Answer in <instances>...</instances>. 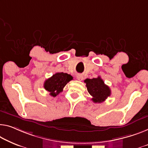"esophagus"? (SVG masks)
<instances>
[{"label":"esophagus","mask_w":148,"mask_h":148,"mask_svg":"<svg viewBox=\"0 0 148 148\" xmlns=\"http://www.w3.org/2000/svg\"><path fill=\"white\" fill-rule=\"evenodd\" d=\"M76 78L78 80L82 81L84 79V76H83V75H82V74H78L76 76Z\"/></svg>","instance_id":"obj_1"}]
</instances>
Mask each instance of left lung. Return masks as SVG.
<instances>
[{
	"label": "left lung",
	"mask_w": 148,
	"mask_h": 148,
	"mask_svg": "<svg viewBox=\"0 0 148 148\" xmlns=\"http://www.w3.org/2000/svg\"><path fill=\"white\" fill-rule=\"evenodd\" d=\"M84 82L86 84L88 92L92 96V100L94 102H102L111 94L110 88L105 84L100 76L96 78H87Z\"/></svg>",
	"instance_id": "1"
}]
</instances>
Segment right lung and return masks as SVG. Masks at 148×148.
<instances>
[{
	"mask_svg": "<svg viewBox=\"0 0 148 148\" xmlns=\"http://www.w3.org/2000/svg\"><path fill=\"white\" fill-rule=\"evenodd\" d=\"M73 79L71 75L64 72H58L47 79L44 84V88L50 92V95L56 97L63 91V88Z\"/></svg>",
	"mask_w": 148,
	"mask_h": 148,
	"instance_id": "1",
	"label": "right lung"
}]
</instances>
